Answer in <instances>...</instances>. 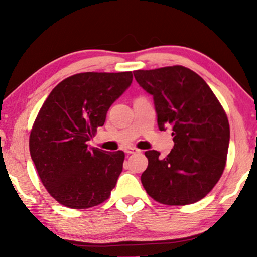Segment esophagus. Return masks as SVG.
<instances>
[{
    "mask_svg": "<svg viewBox=\"0 0 257 257\" xmlns=\"http://www.w3.org/2000/svg\"><path fill=\"white\" fill-rule=\"evenodd\" d=\"M126 155H132V153H135V152H139L138 149H135V147H126L124 150Z\"/></svg>",
    "mask_w": 257,
    "mask_h": 257,
    "instance_id": "34e87169",
    "label": "esophagus"
}]
</instances>
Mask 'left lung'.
<instances>
[{
  "label": "left lung",
  "instance_id": "obj_1",
  "mask_svg": "<svg viewBox=\"0 0 257 257\" xmlns=\"http://www.w3.org/2000/svg\"><path fill=\"white\" fill-rule=\"evenodd\" d=\"M137 82L153 96L159 131L172 128L174 147L167 157L145 152L141 184L162 204L200 200L217 184L226 166L229 124L222 106L200 76L187 67L134 71Z\"/></svg>",
  "mask_w": 257,
  "mask_h": 257
}]
</instances>
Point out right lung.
Here are the masks:
<instances>
[{
    "instance_id": "1",
    "label": "right lung",
    "mask_w": 257,
    "mask_h": 257,
    "mask_svg": "<svg viewBox=\"0 0 257 257\" xmlns=\"http://www.w3.org/2000/svg\"><path fill=\"white\" fill-rule=\"evenodd\" d=\"M132 81L131 71L77 73L61 81L41 107L30 134V155L44 187L60 204L87 209L110 197L124 152H106L87 141Z\"/></svg>"
}]
</instances>
